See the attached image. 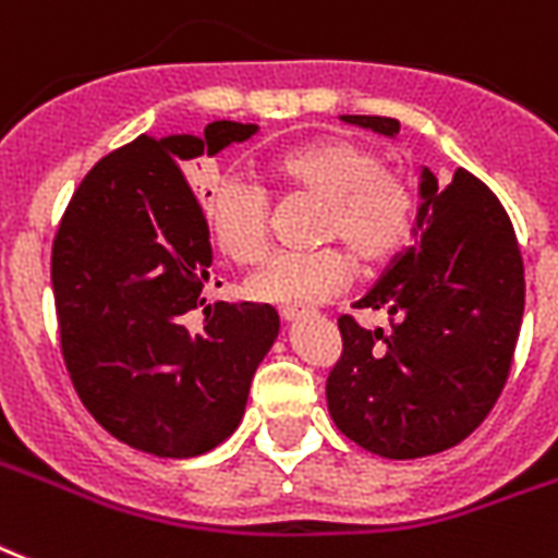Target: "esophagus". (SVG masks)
<instances>
[{
	"label": "esophagus",
	"instance_id": "1",
	"mask_svg": "<svg viewBox=\"0 0 558 558\" xmlns=\"http://www.w3.org/2000/svg\"><path fill=\"white\" fill-rule=\"evenodd\" d=\"M302 314H305L302 307H279V316H282V323H296Z\"/></svg>",
	"mask_w": 558,
	"mask_h": 558
}]
</instances>
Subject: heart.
<instances>
[{
	"label": "heart",
	"mask_w": 558,
	"mask_h": 558,
	"mask_svg": "<svg viewBox=\"0 0 558 558\" xmlns=\"http://www.w3.org/2000/svg\"><path fill=\"white\" fill-rule=\"evenodd\" d=\"M270 172L293 193L323 202L319 242H342L360 265H383L412 239L414 186L386 169V158L372 146L349 137H316L279 155ZM207 225L218 251L239 265H253L267 251L270 195L253 178L227 172L207 190ZM349 282L345 253L323 247L274 256L247 279V293L267 305L307 307L333 300Z\"/></svg>",
	"instance_id": "1"
}]
</instances>
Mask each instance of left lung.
<instances>
[{
  "instance_id": "1",
  "label": "left lung",
  "mask_w": 558,
  "mask_h": 558,
  "mask_svg": "<svg viewBox=\"0 0 558 558\" xmlns=\"http://www.w3.org/2000/svg\"><path fill=\"white\" fill-rule=\"evenodd\" d=\"M395 137L400 123L342 114ZM414 242L354 302L386 311L391 333L340 316L342 356L325 398L337 429L374 456L423 458L461 444L496 405L524 316V262L493 190L456 169L447 186L421 172Z\"/></svg>"
}]
</instances>
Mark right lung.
<instances>
[{"mask_svg":"<svg viewBox=\"0 0 558 558\" xmlns=\"http://www.w3.org/2000/svg\"><path fill=\"white\" fill-rule=\"evenodd\" d=\"M258 132L213 120L198 135H141L83 178L53 235L60 349L102 429L158 458L204 456L242 423L251 380L279 337L256 302L202 307L213 247L184 163Z\"/></svg>","mask_w":558,"mask_h":558,"instance_id":"1","label":"right lung"}]
</instances>
